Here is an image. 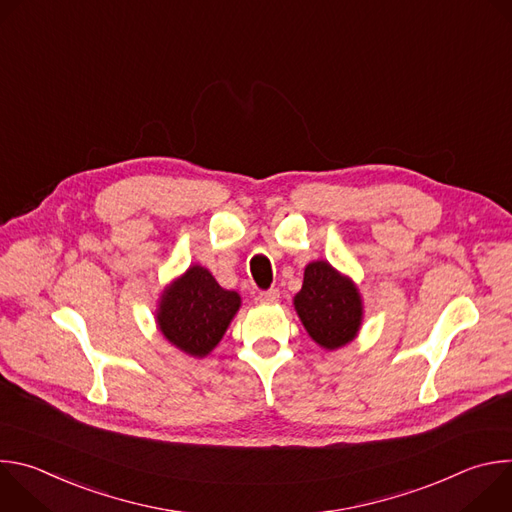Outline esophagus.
Masks as SVG:
<instances>
[{"label": "esophagus", "instance_id": "esophagus-1", "mask_svg": "<svg viewBox=\"0 0 512 512\" xmlns=\"http://www.w3.org/2000/svg\"><path fill=\"white\" fill-rule=\"evenodd\" d=\"M257 300H259L261 304H275V302H279V291H277V289L261 291V294L257 296Z\"/></svg>", "mask_w": 512, "mask_h": 512}]
</instances>
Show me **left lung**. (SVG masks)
<instances>
[{"instance_id":"obj_1","label":"left lung","mask_w":512,"mask_h":512,"mask_svg":"<svg viewBox=\"0 0 512 512\" xmlns=\"http://www.w3.org/2000/svg\"><path fill=\"white\" fill-rule=\"evenodd\" d=\"M294 308L308 336L324 350H338L352 342L364 318L362 296L354 279L322 259L306 265Z\"/></svg>"}]
</instances>
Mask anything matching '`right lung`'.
Returning a JSON list of instances; mask_svg holds the SVG:
<instances>
[{
    "mask_svg": "<svg viewBox=\"0 0 512 512\" xmlns=\"http://www.w3.org/2000/svg\"><path fill=\"white\" fill-rule=\"evenodd\" d=\"M241 308V296L216 283L202 265H190L160 294L156 324L162 336L192 358L208 356Z\"/></svg>",
    "mask_w": 512,
    "mask_h": 512,
    "instance_id": "right-lung-1",
    "label": "right lung"
}]
</instances>
